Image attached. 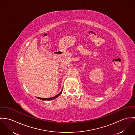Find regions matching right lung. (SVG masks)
Wrapping results in <instances>:
<instances>
[{"label": "right lung", "instance_id": "right-lung-1", "mask_svg": "<svg viewBox=\"0 0 135 135\" xmlns=\"http://www.w3.org/2000/svg\"><path fill=\"white\" fill-rule=\"evenodd\" d=\"M62 90L60 91V93L59 94H57V95H56V96H54V97H51V98H40V97H38V98H39V99H41V100H53V99H55L56 98H57L58 96H59L60 95V94H61V93H62Z\"/></svg>", "mask_w": 135, "mask_h": 135}]
</instances>
